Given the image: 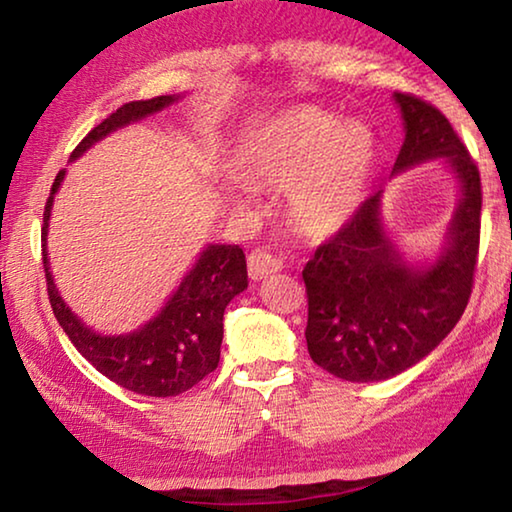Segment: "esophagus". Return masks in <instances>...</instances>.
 I'll use <instances>...</instances> for the list:
<instances>
[{"label": "esophagus", "mask_w": 512, "mask_h": 512, "mask_svg": "<svg viewBox=\"0 0 512 512\" xmlns=\"http://www.w3.org/2000/svg\"><path fill=\"white\" fill-rule=\"evenodd\" d=\"M282 271V262L277 259L275 255L268 253V250H253V253L248 255V275L250 280H266L268 275L273 273H280Z\"/></svg>", "instance_id": "esophagus-1"}]
</instances>
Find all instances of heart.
Here are the masks:
<instances>
[{"instance_id": "b5f03b06", "label": "heart", "mask_w": 512, "mask_h": 512, "mask_svg": "<svg viewBox=\"0 0 512 512\" xmlns=\"http://www.w3.org/2000/svg\"><path fill=\"white\" fill-rule=\"evenodd\" d=\"M377 160V140L361 121H339L314 106L282 112L248 153L255 183L289 187V216L311 239H327L357 214Z\"/></svg>"}]
</instances>
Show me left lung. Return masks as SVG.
Wrapping results in <instances>:
<instances>
[{
  "label": "left lung",
  "mask_w": 512,
  "mask_h": 512,
  "mask_svg": "<svg viewBox=\"0 0 512 512\" xmlns=\"http://www.w3.org/2000/svg\"><path fill=\"white\" fill-rule=\"evenodd\" d=\"M393 99L406 131L393 173L445 158L461 185V201L447 246L431 266H411L397 253L381 223L379 189L302 271L309 357L334 377L361 384L400 375L438 348L463 316L479 259V167L436 106L406 92Z\"/></svg>",
  "instance_id": "1"
}]
</instances>
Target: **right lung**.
I'll return each mask as SVG.
<instances>
[{
	"label": "right lung",
	"mask_w": 512,
	"mask_h": 512,
	"mask_svg": "<svg viewBox=\"0 0 512 512\" xmlns=\"http://www.w3.org/2000/svg\"><path fill=\"white\" fill-rule=\"evenodd\" d=\"M178 99L176 94L173 97L167 94V97L124 103L83 137L81 144L72 151V160L117 128L160 112ZM63 178L65 171H58L47 198L45 214H42L45 219L42 223V266H45L51 309H54L60 327L74 343V348L101 375L124 386L126 391L149 397H173L189 391L219 366L223 311L237 293L248 287L244 250L225 244L207 246L158 316L131 334L101 336L81 323V318L65 305L49 271V216L54 194Z\"/></svg>",
	"instance_id": "add662e5"
}]
</instances>
